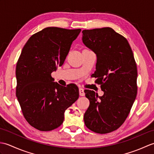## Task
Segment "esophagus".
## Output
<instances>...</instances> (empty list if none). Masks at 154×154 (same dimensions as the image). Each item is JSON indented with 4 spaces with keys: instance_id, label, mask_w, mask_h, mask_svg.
<instances>
[{
    "instance_id": "1",
    "label": "esophagus",
    "mask_w": 154,
    "mask_h": 154,
    "mask_svg": "<svg viewBox=\"0 0 154 154\" xmlns=\"http://www.w3.org/2000/svg\"><path fill=\"white\" fill-rule=\"evenodd\" d=\"M79 92L80 96H85V93L84 92V89H82V88H79Z\"/></svg>"
}]
</instances>
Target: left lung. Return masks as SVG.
<instances>
[{
  "instance_id": "1",
  "label": "left lung",
  "mask_w": 154,
  "mask_h": 154,
  "mask_svg": "<svg viewBox=\"0 0 154 154\" xmlns=\"http://www.w3.org/2000/svg\"><path fill=\"white\" fill-rule=\"evenodd\" d=\"M82 33L84 44L97 54L93 76L104 92L99 97L93 91H85L90 104L84 122L91 131L107 134L122 125L132 109L138 92L137 65L128 42L112 28Z\"/></svg>"
}]
</instances>
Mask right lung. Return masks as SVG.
<instances>
[{
  "instance_id": "obj_1",
  "label": "right lung",
  "mask_w": 154,
  "mask_h": 154,
  "mask_svg": "<svg viewBox=\"0 0 154 154\" xmlns=\"http://www.w3.org/2000/svg\"><path fill=\"white\" fill-rule=\"evenodd\" d=\"M81 31L45 28L29 38L18 58L16 95L25 119L40 131L60 126L65 110L79 98L77 85L62 87L51 74L63 65Z\"/></svg>"
}]
</instances>
